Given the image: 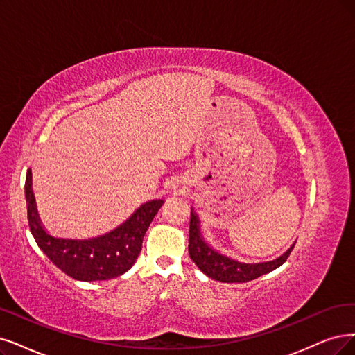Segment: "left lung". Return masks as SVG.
<instances>
[{
    "label": "left lung",
    "instance_id": "obj_1",
    "mask_svg": "<svg viewBox=\"0 0 355 355\" xmlns=\"http://www.w3.org/2000/svg\"><path fill=\"white\" fill-rule=\"evenodd\" d=\"M293 244L288 250L278 259L265 263H241V261L232 260L224 254L215 252L209 247L200 235L199 219L193 212L190 215V228H189V254L198 268L207 275L209 278L220 282H248L253 281L261 275L269 273L279 268L284 261L290 257Z\"/></svg>",
    "mask_w": 355,
    "mask_h": 355
}]
</instances>
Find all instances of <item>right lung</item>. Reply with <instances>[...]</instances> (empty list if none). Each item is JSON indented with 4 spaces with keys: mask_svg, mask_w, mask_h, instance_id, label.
<instances>
[{
    "mask_svg": "<svg viewBox=\"0 0 355 355\" xmlns=\"http://www.w3.org/2000/svg\"><path fill=\"white\" fill-rule=\"evenodd\" d=\"M26 203L33 239L46 257L65 275L77 281L116 278L135 265L143 237L164 200L144 203L116 230L90 240H64L49 235L39 222L32 193V173L26 174Z\"/></svg>",
    "mask_w": 355,
    "mask_h": 355,
    "instance_id": "1",
    "label": "right lung"
}]
</instances>
